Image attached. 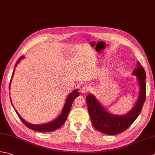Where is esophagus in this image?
Listing matches in <instances>:
<instances>
[{
	"mask_svg": "<svg viewBox=\"0 0 155 155\" xmlns=\"http://www.w3.org/2000/svg\"><path fill=\"white\" fill-rule=\"evenodd\" d=\"M90 89H91L90 87L87 86V85H84L83 87H82L81 88L80 91H81V93H87L88 91H89Z\"/></svg>",
	"mask_w": 155,
	"mask_h": 155,
	"instance_id": "obj_1",
	"label": "esophagus"
}]
</instances>
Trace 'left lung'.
Returning <instances> with one entry per match:
<instances>
[{
    "mask_svg": "<svg viewBox=\"0 0 155 155\" xmlns=\"http://www.w3.org/2000/svg\"><path fill=\"white\" fill-rule=\"evenodd\" d=\"M132 74L136 76L140 87L139 96L134 107L125 115L118 116L110 113L93 94L86 97L91 120L98 131L109 135L118 134L128 128L140 115L146 98V73L140 62L137 63Z\"/></svg>",
    "mask_w": 155,
    "mask_h": 155,
    "instance_id": "obj_1",
    "label": "left lung"
}]
</instances>
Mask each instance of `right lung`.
<instances>
[{
  "label": "right lung",
  "mask_w": 155,
  "mask_h": 155,
  "mask_svg": "<svg viewBox=\"0 0 155 155\" xmlns=\"http://www.w3.org/2000/svg\"><path fill=\"white\" fill-rule=\"evenodd\" d=\"M24 57L25 56H21L19 58V60H18L17 62H16V64H15V67H16L17 65L18 64V63L20 62V60L21 59L24 58ZM14 72H15V69L13 71V74H12L11 79H12V78H13V76L14 74ZM10 84H11V83L9 84V85H10ZM9 88H10V86H9ZM78 95H79V93L78 92V89H76V90L73 91L72 93H70L67 97H66L65 104H64V105L62 111L61 112V114H60L58 117H57L56 120L51 121V122H50L45 123L44 124H32L28 123L27 122H26L25 120H24L23 118L20 116V115L17 113L16 110H15V111H16V113L17 114L18 116H19V117L20 118V120L22 121V122L25 124L27 127H28L29 128L35 130V131H38V132H51V131H54V130L58 129L60 127H61L63 125V124L65 122L66 118H67V117H68L70 110H71V108L72 102H73L74 99L76 97H77ZM11 104H12V102H11ZM12 105H13V104H12Z\"/></svg>",
  "instance_id": "right-lung-1"
}]
</instances>
